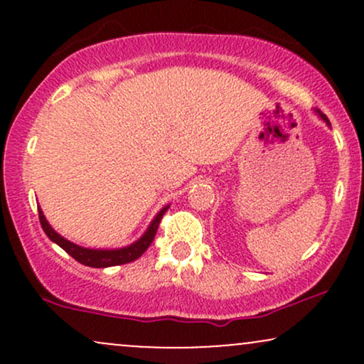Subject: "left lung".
<instances>
[{"label": "left lung", "instance_id": "left-lung-1", "mask_svg": "<svg viewBox=\"0 0 364 364\" xmlns=\"http://www.w3.org/2000/svg\"><path fill=\"white\" fill-rule=\"evenodd\" d=\"M323 118H325V116H323ZM325 119H327V118H325Z\"/></svg>", "mask_w": 364, "mask_h": 364}]
</instances>
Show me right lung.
Wrapping results in <instances>:
<instances>
[{"mask_svg": "<svg viewBox=\"0 0 364 364\" xmlns=\"http://www.w3.org/2000/svg\"><path fill=\"white\" fill-rule=\"evenodd\" d=\"M166 210H168V207L162 208V210L159 212L157 217L152 220V224H150V228L147 229V232H145V235L141 236L136 243L129 245V246H127V248H121V250L82 248V246L70 243L68 240H65V237H61L60 235H58L51 225L48 224V220H46V217L43 215V212L41 210H39V220H41V225H43L44 232L48 235L49 240L54 241L56 245H60L61 248L70 255V257H73L75 260L80 262L82 265L94 267V269H104V267H114V265H123V263H129V262L136 260V258H140L141 255L147 252V248L152 245L154 237H156V235H157V228H159V224H161L162 215H164Z\"/></svg>", "mask_w": 364, "mask_h": 364, "instance_id": "add662e5", "label": "right lung"}]
</instances>
